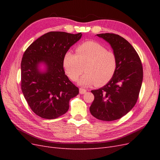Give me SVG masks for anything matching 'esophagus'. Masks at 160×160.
Instances as JSON below:
<instances>
[{"label":"esophagus","instance_id":"1","mask_svg":"<svg viewBox=\"0 0 160 160\" xmlns=\"http://www.w3.org/2000/svg\"><path fill=\"white\" fill-rule=\"evenodd\" d=\"M87 90L85 89H83V88H80L79 89V93L80 94H84L85 93H86Z\"/></svg>","mask_w":160,"mask_h":160}]
</instances>
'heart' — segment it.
Masks as SVG:
<instances>
[{"instance_id": "b5f03b06", "label": "heart", "mask_w": 160, "mask_h": 160, "mask_svg": "<svg viewBox=\"0 0 160 160\" xmlns=\"http://www.w3.org/2000/svg\"><path fill=\"white\" fill-rule=\"evenodd\" d=\"M62 65L69 78L79 81L82 86H103L113 78L118 69L117 55L113 51L95 41H88L79 45L76 54L71 51L65 53ZM84 69H83V68Z\"/></svg>"}]
</instances>
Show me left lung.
Listing matches in <instances>:
<instances>
[{
    "instance_id": "obj_1",
    "label": "left lung",
    "mask_w": 160,
    "mask_h": 160,
    "mask_svg": "<svg viewBox=\"0 0 160 160\" xmlns=\"http://www.w3.org/2000/svg\"><path fill=\"white\" fill-rule=\"evenodd\" d=\"M97 35L111 45L118 65L107 85L91 91L95 98L89 109L95 118L110 122L122 118L136 103L142 84L143 67L138 52L124 38L113 33Z\"/></svg>"
}]
</instances>
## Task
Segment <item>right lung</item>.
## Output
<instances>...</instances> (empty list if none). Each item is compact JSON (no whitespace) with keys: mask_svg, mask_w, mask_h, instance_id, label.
Here are the masks:
<instances>
[{"mask_svg":"<svg viewBox=\"0 0 160 160\" xmlns=\"http://www.w3.org/2000/svg\"><path fill=\"white\" fill-rule=\"evenodd\" d=\"M82 34L51 31L34 41L25 51L21 61V86L31 110L39 117L52 119L65 114L69 100L79 94V88L65 74V53L78 41ZM41 62L47 71L41 73Z\"/></svg>","mask_w":160,"mask_h":160,"instance_id":"1","label":"right lung"}]
</instances>
